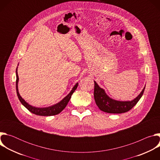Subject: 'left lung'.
I'll return each mask as SVG.
<instances>
[{"label":"left lung","mask_w":160,"mask_h":160,"mask_svg":"<svg viewBox=\"0 0 160 160\" xmlns=\"http://www.w3.org/2000/svg\"><path fill=\"white\" fill-rule=\"evenodd\" d=\"M145 87L139 95L130 101H120L110 98L94 81V99L98 108L102 111L108 113H123L130 110L143 95Z\"/></svg>","instance_id":"obj_1"}]
</instances>
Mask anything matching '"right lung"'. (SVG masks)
Masks as SVG:
<instances>
[{
	"instance_id": "obj_1",
	"label": "right lung",
	"mask_w": 160,
	"mask_h": 160,
	"mask_svg": "<svg viewBox=\"0 0 160 160\" xmlns=\"http://www.w3.org/2000/svg\"><path fill=\"white\" fill-rule=\"evenodd\" d=\"M18 68V67H17ZM17 68H16V92L17 96L18 97L19 100L21 102V104L23 105L28 110H29L31 112L35 114V115H39V116H53L58 115V114L60 113L66 106L68 102H69L72 95L75 92V90L77 89L78 83H77L73 87L71 92L68 94L63 99H62L60 102L58 103L52 105L51 106L46 107V108H36L34 106H31L28 103H27L23 99L21 98V96L19 95L18 92V83L19 80V77L17 72Z\"/></svg>"
}]
</instances>
